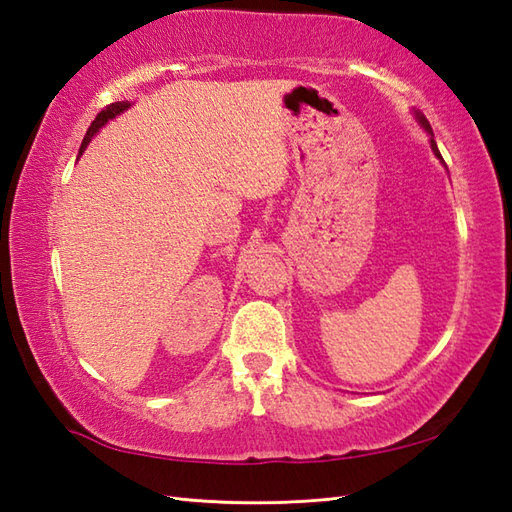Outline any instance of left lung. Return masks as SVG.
<instances>
[{
  "mask_svg": "<svg viewBox=\"0 0 512 512\" xmlns=\"http://www.w3.org/2000/svg\"><path fill=\"white\" fill-rule=\"evenodd\" d=\"M413 114H416V118H418V123L424 127V129H427V132H429V136H431V149H433V154H436L440 160H442V156H440V151H438V145H436V140H433V132H431V125H429V121H427V118H424V114H420V112H413Z\"/></svg>",
  "mask_w": 512,
  "mask_h": 512,
  "instance_id": "left-lung-1",
  "label": "left lung"
}]
</instances>
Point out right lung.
I'll return each instance as SVG.
<instances>
[{"mask_svg": "<svg viewBox=\"0 0 512 512\" xmlns=\"http://www.w3.org/2000/svg\"><path fill=\"white\" fill-rule=\"evenodd\" d=\"M129 107V103L127 101H121V103H112V105H107L103 112H99V116L94 118V123L90 125V129H88V134H85V138H83V143H81V149H79V156L83 154L85 151V147L90 145V140H92V136H96V132H99V129L107 123V121H112V118H116L118 114L121 112H125Z\"/></svg>", "mask_w": 512, "mask_h": 512, "instance_id": "add662e5", "label": "right lung"}]
</instances>
